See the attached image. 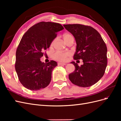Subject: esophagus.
Instances as JSON below:
<instances>
[{
    "instance_id": "34e87169",
    "label": "esophagus",
    "mask_w": 121,
    "mask_h": 121,
    "mask_svg": "<svg viewBox=\"0 0 121 121\" xmlns=\"http://www.w3.org/2000/svg\"><path fill=\"white\" fill-rule=\"evenodd\" d=\"M67 64L65 63H58V65H65Z\"/></svg>"
}]
</instances>
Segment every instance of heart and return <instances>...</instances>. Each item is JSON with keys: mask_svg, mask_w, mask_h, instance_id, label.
I'll list each match as a JSON object with an SVG mask.
<instances>
[{"mask_svg": "<svg viewBox=\"0 0 121 121\" xmlns=\"http://www.w3.org/2000/svg\"><path fill=\"white\" fill-rule=\"evenodd\" d=\"M71 38H73V36L69 34H68V33L65 34L63 36V39L65 42H67L68 40ZM53 41H52V44H51V46H52L53 45ZM69 53L68 52H57L53 54V57L54 59H56V60H60V61H65V60H66L67 57L69 56Z\"/></svg>", "mask_w": 121, "mask_h": 121, "instance_id": "obj_1", "label": "heart"}]
</instances>
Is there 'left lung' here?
<instances>
[{"instance_id":"obj_1","label":"left lung","mask_w":121,"mask_h":121,"mask_svg":"<svg viewBox=\"0 0 121 121\" xmlns=\"http://www.w3.org/2000/svg\"><path fill=\"white\" fill-rule=\"evenodd\" d=\"M74 36L77 44L75 60H83L79 67L75 61V71L69 75L72 83L88 87L97 83L104 76L107 66V47L100 34L93 28L80 24L64 25Z\"/></svg>"}]
</instances>
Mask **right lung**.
<instances>
[{
  "label": "right lung",
  "instance_id": "obj_1",
  "mask_svg": "<svg viewBox=\"0 0 121 121\" xmlns=\"http://www.w3.org/2000/svg\"><path fill=\"white\" fill-rule=\"evenodd\" d=\"M63 29L58 23L42 22L33 26L22 38L16 52L15 69L20 82L28 89L39 90L49 84L57 64L54 60L42 63L40 58L57 33Z\"/></svg>",
  "mask_w": 121,
  "mask_h": 121
}]
</instances>
